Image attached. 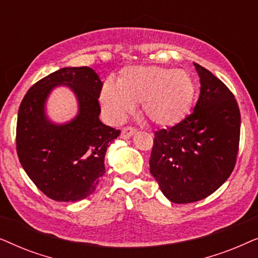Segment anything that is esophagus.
I'll use <instances>...</instances> for the list:
<instances>
[{
	"instance_id": "1",
	"label": "esophagus",
	"mask_w": 258,
	"mask_h": 258,
	"mask_svg": "<svg viewBox=\"0 0 258 258\" xmlns=\"http://www.w3.org/2000/svg\"><path fill=\"white\" fill-rule=\"evenodd\" d=\"M135 133H136V129L133 128V126H124V128H123L122 132H121V139L128 140Z\"/></svg>"
}]
</instances>
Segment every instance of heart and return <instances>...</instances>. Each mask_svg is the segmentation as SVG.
Returning <instances> with one entry per match:
<instances>
[{
	"mask_svg": "<svg viewBox=\"0 0 258 258\" xmlns=\"http://www.w3.org/2000/svg\"><path fill=\"white\" fill-rule=\"evenodd\" d=\"M196 97L195 83L183 70L157 66L126 67L117 83L105 81L100 102L112 122H121L140 103L141 114L150 123L171 128L191 111Z\"/></svg>",
	"mask_w": 258,
	"mask_h": 258,
	"instance_id": "b5f03b06",
	"label": "heart"
}]
</instances>
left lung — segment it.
Returning a JSON list of instances; mask_svg holds the SVG:
<instances>
[{"mask_svg": "<svg viewBox=\"0 0 258 258\" xmlns=\"http://www.w3.org/2000/svg\"><path fill=\"white\" fill-rule=\"evenodd\" d=\"M201 93L191 114L179 124L155 132L149 165L171 202L192 203L216 191L234 170L241 112L234 94L202 66Z\"/></svg>", "mask_w": 258, "mask_h": 258, "instance_id": "1", "label": "left lung"}]
</instances>
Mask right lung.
Wrapping results in <instances>:
<instances>
[{
	"label": "right lung",
	"instance_id": "right-lung-1",
	"mask_svg": "<svg viewBox=\"0 0 258 258\" xmlns=\"http://www.w3.org/2000/svg\"><path fill=\"white\" fill-rule=\"evenodd\" d=\"M59 84L68 85L79 101V114L66 125L51 123L44 111L48 94ZM102 87L89 67H69L35 83L21 102L17 156L29 178L49 199L58 202L86 199L104 175L105 151L121 132L98 118Z\"/></svg>",
	"mask_w": 258,
	"mask_h": 258
}]
</instances>
